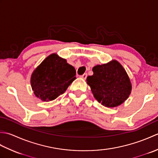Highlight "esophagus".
<instances>
[{
    "label": "esophagus",
    "mask_w": 158,
    "mask_h": 158,
    "mask_svg": "<svg viewBox=\"0 0 158 158\" xmlns=\"http://www.w3.org/2000/svg\"><path fill=\"white\" fill-rule=\"evenodd\" d=\"M87 76H88V75H87L86 73H84V74H83V75H82L81 76V77L82 79H85L87 78Z\"/></svg>",
    "instance_id": "esophagus-1"
}]
</instances>
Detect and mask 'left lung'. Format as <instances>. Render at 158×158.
<instances>
[{"mask_svg":"<svg viewBox=\"0 0 158 158\" xmlns=\"http://www.w3.org/2000/svg\"><path fill=\"white\" fill-rule=\"evenodd\" d=\"M93 75L87 77L94 98L106 107H116L127 100L132 84L122 64L113 60L106 64L93 67Z\"/></svg>","mask_w":158,"mask_h":158,"instance_id":"1","label":"left lung"}]
</instances>
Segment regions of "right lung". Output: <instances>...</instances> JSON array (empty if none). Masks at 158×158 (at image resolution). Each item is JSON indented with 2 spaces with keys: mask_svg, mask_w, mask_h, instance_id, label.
<instances>
[{
  "mask_svg": "<svg viewBox=\"0 0 158 158\" xmlns=\"http://www.w3.org/2000/svg\"><path fill=\"white\" fill-rule=\"evenodd\" d=\"M76 70L66 60L52 53L33 71L31 87L35 96L43 101H51L64 93L76 79Z\"/></svg>",
  "mask_w": 158,
  "mask_h": 158,
  "instance_id": "right-lung-1",
  "label": "right lung"
}]
</instances>
